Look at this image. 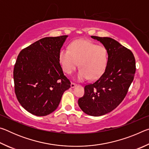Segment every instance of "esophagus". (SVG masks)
Returning <instances> with one entry per match:
<instances>
[{"mask_svg": "<svg viewBox=\"0 0 149 149\" xmlns=\"http://www.w3.org/2000/svg\"><path fill=\"white\" fill-rule=\"evenodd\" d=\"M70 86H71V88H74L77 86V85L74 84V83H71V85H70Z\"/></svg>", "mask_w": 149, "mask_h": 149, "instance_id": "esophagus-1", "label": "esophagus"}]
</instances>
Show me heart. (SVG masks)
I'll return each mask as SVG.
<instances>
[{
  "mask_svg": "<svg viewBox=\"0 0 149 149\" xmlns=\"http://www.w3.org/2000/svg\"><path fill=\"white\" fill-rule=\"evenodd\" d=\"M59 62L63 70L70 74L78 66L80 69L75 76L84 81L89 77L96 79L104 72L108 62L107 49L102 45L87 40H76L70 44L69 49L62 48L59 52Z\"/></svg>",
  "mask_w": 149,
  "mask_h": 149,
  "instance_id": "b5f03b06",
  "label": "heart"
}]
</instances>
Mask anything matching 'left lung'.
I'll list each match as a JSON object with an SVG mask.
<instances>
[{
  "label": "left lung",
  "instance_id": "left-lung-1",
  "mask_svg": "<svg viewBox=\"0 0 149 149\" xmlns=\"http://www.w3.org/2000/svg\"><path fill=\"white\" fill-rule=\"evenodd\" d=\"M91 38L107 49V65L99 79L85 85V94L78 100V104L85 114L100 116L115 109L125 98L134 78L135 60L130 50L114 39Z\"/></svg>",
  "mask_w": 149,
  "mask_h": 149
}]
</instances>
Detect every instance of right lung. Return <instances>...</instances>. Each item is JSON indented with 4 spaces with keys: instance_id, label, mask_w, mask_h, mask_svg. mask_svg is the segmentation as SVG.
I'll list each match as a JSON object with an SVG mask.
<instances>
[{
    "instance_id": "right-lung-1",
    "label": "right lung",
    "mask_w": 149,
    "mask_h": 149,
    "mask_svg": "<svg viewBox=\"0 0 149 149\" xmlns=\"http://www.w3.org/2000/svg\"><path fill=\"white\" fill-rule=\"evenodd\" d=\"M68 35L45 37L19 52L14 69L15 93L22 107L37 116L53 112L71 83L59 62Z\"/></svg>"
}]
</instances>
